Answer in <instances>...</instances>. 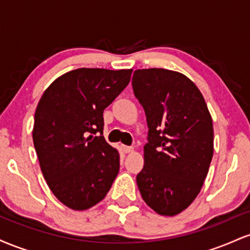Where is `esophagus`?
<instances>
[{
    "mask_svg": "<svg viewBox=\"0 0 250 250\" xmlns=\"http://www.w3.org/2000/svg\"><path fill=\"white\" fill-rule=\"evenodd\" d=\"M133 149L134 148L131 147V146H123V150H125V153H130Z\"/></svg>",
    "mask_w": 250,
    "mask_h": 250,
    "instance_id": "esophagus-1",
    "label": "esophagus"
}]
</instances>
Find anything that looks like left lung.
<instances>
[{
	"label": "left lung",
	"mask_w": 250,
	"mask_h": 250,
	"mask_svg": "<svg viewBox=\"0 0 250 250\" xmlns=\"http://www.w3.org/2000/svg\"><path fill=\"white\" fill-rule=\"evenodd\" d=\"M131 84L148 125L137 187L157 214L174 216L193 202L208 174L214 151L211 116L196 85L176 71L135 70Z\"/></svg>",
	"instance_id": "left-lung-1"
}]
</instances>
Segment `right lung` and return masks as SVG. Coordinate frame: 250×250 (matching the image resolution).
<instances>
[{
	"label": "right lung",
	"instance_id": "1",
	"mask_svg": "<svg viewBox=\"0 0 250 250\" xmlns=\"http://www.w3.org/2000/svg\"><path fill=\"white\" fill-rule=\"evenodd\" d=\"M131 71L71 70L51 83L37 104L33 141L42 174L74 210L104 199L119 174L120 155L103 136V110L127 87Z\"/></svg>",
	"mask_w": 250,
	"mask_h": 250
}]
</instances>
